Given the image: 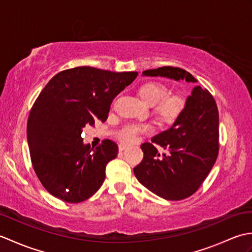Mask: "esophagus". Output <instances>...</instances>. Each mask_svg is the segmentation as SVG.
I'll return each instance as SVG.
<instances>
[{
	"instance_id": "esophagus-1",
	"label": "esophagus",
	"mask_w": 252,
	"mask_h": 252,
	"mask_svg": "<svg viewBox=\"0 0 252 252\" xmlns=\"http://www.w3.org/2000/svg\"><path fill=\"white\" fill-rule=\"evenodd\" d=\"M126 148H127V145H126V144H119V151L120 152L126 151Z\"/></svg>"
}]
</instances>
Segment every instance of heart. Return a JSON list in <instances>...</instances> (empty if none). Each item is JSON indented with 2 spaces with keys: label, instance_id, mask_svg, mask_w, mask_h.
Segmentation results:
<instances>
[{
  "label": "heart",
  "instance_id": "b5f03b06",
  "mask_svg": "<svg viewBox=\"0 0 252 252\" xmlns=\"http://www.w3.org/2000/svg\"><path fill=\"white\" fill-rule=\"evenodd\" d=\"M168 88L161 82L147 81L137 89V95L147 105H153V112L164 125H173L183 114L185 99L180 94H168ZM149 125H127L117 132L123 143H133L141 134L152 132Z\"/></svg>",
  "mask_w": 252,
  "mask_h": 252
}]
</instances>
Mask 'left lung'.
<instances>
[{
    "label": "left lung",
    "mask_w": 252,
    "mask_h": 252,
    "mask_svg": "<svg viewBox=\"0 0 252 252\" xmlns=\"http://www.w3.org/2000/svg\"><path fill=\"white\" fill-rule=\"evenodd\" d=\"M143 76L167 77L176 81L197 82L179 67H160ZM157 146L169 153L161 157ZM144 158L134 168L140 183L167 200H182L197 191L206 180L219 154V111L207 89L197 85L186 99L183 114L167 131L141 145Z\"/></svg>",
    "instance_id": "obj_1"
}]
</instances>
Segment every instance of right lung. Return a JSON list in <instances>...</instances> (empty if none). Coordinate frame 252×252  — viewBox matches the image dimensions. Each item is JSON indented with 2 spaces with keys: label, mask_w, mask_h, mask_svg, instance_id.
<instances>
[{
  "label": "right lung",
  "mask_w": 252,
  "mask_h": 252,
  "mask_svg": "<svg viewBox=\"0 0 252 252\" xmlns=\"http://www.w3.org/2000/svg\"><path fill=\"white\" fill-rule=\"evenodd\" d=\"M137 74L76 67L58 72L42 90L30 110L27 138L34 172L51 195L77 203L98 190L118 145L104 140L91 148L82 142V129L106 121L112 99Z\"/></svg>",
  "instance_id": "obj_1"
}]
</instances>
